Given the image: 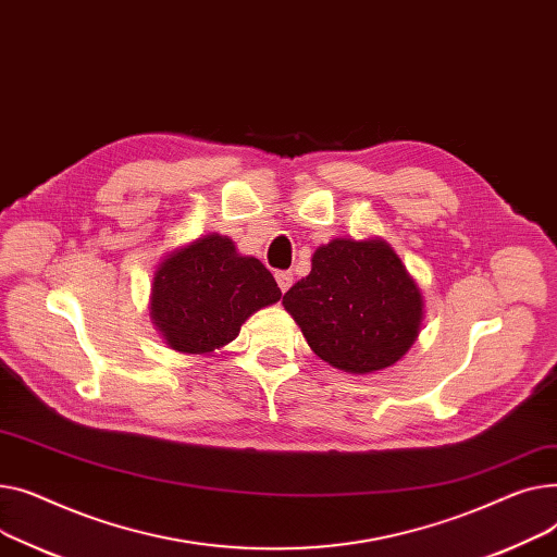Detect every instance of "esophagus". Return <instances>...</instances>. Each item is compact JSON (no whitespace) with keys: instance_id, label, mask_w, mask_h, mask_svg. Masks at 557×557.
<instances>
[{"instance_id":"obj_1","label":"esophagus","mask_w":557,"mask_h":557,"mask_svg":"<svg viewBox=\"0 0 557 557\" xmlns=\"http://www.w3.org/2000/svg\"><path fill=\"white\" fill-rule=\"evenodd\" d=\"M292 281H294V274H292L289 270L276 272V283H278V287H281V292H287L289 285H292Z\"/></svg>"}]
</instances>
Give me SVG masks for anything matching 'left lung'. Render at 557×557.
I'll return each instance as SVG.
<instances>
[{"instance_id":"1","label":"left lung","mask_w":557,"mask_h":557,"mask_svg":"<svg viewBox=\"0 0 557 557\" xmlns=\"http://www.w3.org/2000/svg\"><path fill=\"white\" fill-rule=\"evenodd\" d=\"M283 306L323 362L348 373L396 364L422 319L420 289L382 240L319 247L312 272L283 294Z\"/></svg>"}]
</instances>
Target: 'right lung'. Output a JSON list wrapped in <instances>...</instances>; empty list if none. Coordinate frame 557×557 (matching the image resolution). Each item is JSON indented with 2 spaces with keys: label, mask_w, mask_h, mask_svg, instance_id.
<instances>
[{
  "label": "right lung",
  "mask_w": 557,
  "mask_h": 557,
  "mask_svg": "<svg viewBox=\"0 0 557 557\" xmlns=\"http://www.w3.org/2000/svg\"><path fill=\"white\" fill-rule=\"evenodd\" d=\"M278 299L272 272L213 234L159 265L150 314L171 348L202 355L234 342L247 317Z\"/></svg>",
  "instance_id": "obj_1"
}]
</instances>
